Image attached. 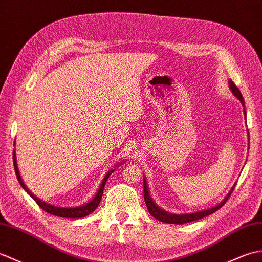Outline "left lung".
Returning <instances> with one entry per match:
<instances>
[{"instance_id": "1", "label": "left lung", "mask_w": 262, "mask_h": 262, "mask_svg": "<svg viewBox=\"0 0 262 262\" xmlns=\"http://www.w3.org/2000/svg\"><path fill=\"white\" fill-rule=\"evenodd\" d=\"M229 84H230L231 90H232L233 95L236 97V98L240 99L242 105L245 106V100H243V97H242V94H241V91L239 90V88L235 86L234 82L232 80L229 81ZM233 190H234V186L231 188V191L228 193V195L226 196V199H224L221 203H219L217 205H215L214 208H211L209 210H204V211H201V212H196V213L172 214V213H168V212L160 209L159 206H157L153 202V200H151L149 193H148V188H147V185H146V181L144 180V200H145L146 206H147V209H148V212L150 213V215H153L159 221L165 222V223H171V224H183V223H187V222H192V221L200 220V219H202L204 216H208V215H210L212 213H214L215 211H217L219 209L222 208V206L224 205V203L227 202L228 199L230 198L231 193H232Z\"/></svg>"}]
</instances>
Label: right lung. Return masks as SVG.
Segmentation results:
<instances>
[{
	"instance_id": "add662e5",
	"label": "right lung",
	"mask_w": 262,
	"mask_h": 262,
	"mask_svg": "<svg viewBox=\"0 0 262 262\" xmlns=\"http://www.w3.org/2000/svg\"><path fill=\"white\" fill-rule=\"evenodd\" d=\"M13 164H14V171H15L16 178H17V181H19V183L21 184V186L24 188V190L27 191V193L29 194V195L31 196V198L35 201L36 204H38L42 210L46 211L47 213H49V214H52V215H56V216H60V217H74V219L86 216V215H88V214H90V213H93V212L97 209V206L99 205V202H100V200H101L102 193H103V188H105L106 182H107L109 176H111L112 173L115 171V169H112V171H109V172L106 174L105 179H103L102 182H101V185H100V187H99L98 192H97V194L94 196V199L91 200L89 203L83 204V205H81V206H77V208H69V209H68V208H59V206H54V205L47 204V203L43 202V201H41V200H39L36 196H34L33 194L28 190L27 186L24 185V183L22 182L20 173H19V169H17L15 150H13Z\"/></svg>"
}]
</instances>
